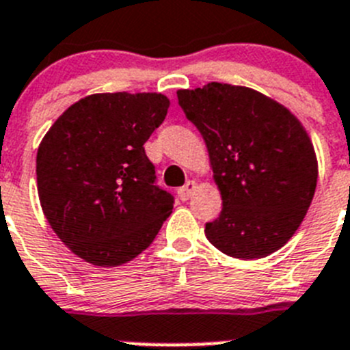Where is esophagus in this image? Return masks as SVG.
I'll use <instances>...</instances> for the list:
<instances>
[{
    "mask_svg": "<svg viewBox=\"0 0 350 350\" xmlns=\"http://www.w3.org/2000/svg\"><path fill=\"white\" fill-rule=\"evenodd\" d=\"M195 190H197V183L195 181H188L185 187H181L178 190V195L181 200H188V198L191 197V195L195 193Z\"/></svg>",
    "mask_w": 350,
    "mask_h": 350,
    "instance_id": "esophagus-1",
    "label": "esophagus"
}]
</instances>
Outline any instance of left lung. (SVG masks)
I'll return each instance as SVG.
<instances>
[{
  "label": "left lung",
  "instance_id": "1",
  "mask_svg": "<svg viewBox=\"0 0 350 350\" xmlns=\"http://www.w3.org/2000/svg\"><path fill=\"white\" fill-rule=\"evenodd\" d=\"M206 141L223 209L206 237L228 256L256 260L281 250L304 221L317 185L312 141L277 100L241 85L211 81L178 90Z\"/></svg>",
  "mask_w": 350,
  "mask_h": 350
}]
</instances>
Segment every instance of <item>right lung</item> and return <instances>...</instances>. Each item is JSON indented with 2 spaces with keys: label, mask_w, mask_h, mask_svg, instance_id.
<instances>
[{
  "label": "right lung",
  "mask_w": 350,
  "mask_h": 350,
  "mask_svg": "<svg viewBox=\"0 0 350 350\" xmlns=\"http://www.w3.org/2000/svg\"><path fill=\"white\" fill-rule=\"evenodd\" d=\"M157 92L92 94L69 106L36 155L38 195L57 237L81 260L118 267L143 253L172 213L143 144L163 122Z\"/></svg>",
  "instance_id": "right-lung-1"
}]
</instances>
